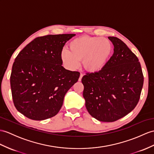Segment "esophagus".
Masks as SVG:
<instances>
[{
  "label": "esophagus",
  "mask_w": 154,
  "mask_h": 154,
  "mask_svg": "<svg viewBox=\"0 0 154 154\" xmlns=\"http://www.w3.org/2000/svg\"><path fill=\"white\" fill-rule=\"evenodd\" d=\"M82 77H83V74H80V78H79V79H78V80H79V81H81V80H82Z\"/></svg>",
  "instance_id": "obj_1"
}]
</instances>
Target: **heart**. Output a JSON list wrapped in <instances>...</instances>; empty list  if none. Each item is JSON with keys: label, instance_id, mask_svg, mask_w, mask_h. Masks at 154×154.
Returning <instances> with one entry per match:
<instances>
[{"label": "heart", "instance_id": "heart-1", "mask_svg": "<svg viewBox=\"0 0 154 154\" xmlns=\"http://www.w3.org/2000/svg\"><path fill=\"white\" fill-rule=\"evenodd\" d=\"M112 51V45L104 38L81 36L69 44V50H63L62 61L69 69H76L83 60L84 68L89 72H97L105 66Z\"/></svg>", "mask_w": 154, "mask_h": 154}]
</instances>
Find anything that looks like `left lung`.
Segmentation results:
<instances>
[{
    "label": "left lung",
    "instance_id": "left-lung-1",
    "mask_svg": "<svg viewBox=\"0 0 154 154\" xmlns=\"http://www.w3.org/2000/svg\"><path fill=\"white\" fill-rule=\"evenodd\" d=\"M114 54L99 72L82 77L83 96L89 114L97 120L113 122L132 111L140 99L144 83L135 54L117 37H108Z\"/></svg>",
    "mask_w": 154,
    "mask_h": 154
}]
</instances>
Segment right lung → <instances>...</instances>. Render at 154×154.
Instances as JSON below:
<instances>
[{"label": "right lung", "instance_id": "add662e5", "mask_svg": "<svg viewBox=\"0 0 154 154\" xmlns=\"http://www.w3.org/2000/svg\"><path fill=\"white\" fill-rule=\"evenodd\" d=\"M75 35L37 37L15 59L10 76L13 102L27 118L44 120L54 117L66 92L78 82L80 72L65 69L61 58L63 46Z\"/></svg>", "mask_w": 154, "mask_h": 154}]
</instances>
